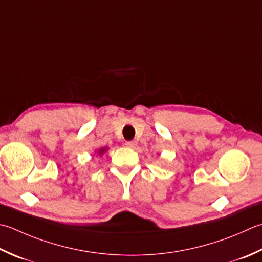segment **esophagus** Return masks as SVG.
Masks as SVG:
<instances>
[{"label":"esophagus","instance_id":"obj_1","mask_svg":"<svg viewBox=\"0 0 262 262\" xmlns=\"http://www.w3.org/2000/svg\"><path fill=\"white\" fill-rule=\"evenodd\" d=\"M136 145H137V142L136 141H128V142H126V146L130 147V148H134Z\"/></svg>","mask_w":262,"mask_h":262}]
</instances>
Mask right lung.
<instances>
[{
  "instance_id": "1",
  "label": "right lung",
  "mask_w": 262,
  "mask_h": 262,
  "mask_svg": "<svg viewBox=\"0 0 262 262\" xmlns=\"http://www.w3.org/2000/svg\"><path fill=\"white\" fill-rule=\"evenodd\" d=\"M105 151H106V147H102V148H100L99 151H97V153H99V155H103Z\"/></svg>"
}]
</instances>
